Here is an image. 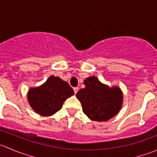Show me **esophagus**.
<instances>
[{
  "label": "esophagus",
  "instance_id": "1",
  "mask_svg": "<svg viewBox=\"0 0 157 157\" xmlns=\"http://www.w3.org/2000/svg\"><path fill=\"white\" fill-rule=\"evenodd\" d=\"M74 93H77V91H78V87H74Z\"/></svg>",
  "mask_w": 157,
  "mask_h": 157
}]
</instances>
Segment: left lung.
<instances>
[{
	"label": "left lung",
	"instance_id": "1",
	"mask_svg": "<svg viewBox=\"0 0 157 157\" xmlns=\"http://www.w3.org/2000/svg\"><path fill=\"white\" fill-rule=\"evenodd\" d=\"M83 83L85 88L79 90L76 96L90 119L105 121L118 113L123 98L119 88H109L94 76L86 78Z\"/></svg>",
	"mask_w": 157,
	"mask_h": 157
}]
</instances>
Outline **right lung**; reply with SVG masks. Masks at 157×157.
I'll return each mask as SVG.
<instances>
[{
  "label": "right lung",
  "instance_id": "right-lung-1",
  "mask_svg": "<svg viewBox=\"0 0 157 157\" xmlns=\"http://www.w3.org/2000/svg\"><path fill=\"white\" fill-rule=\"evenodd\" d=\"M72 95L74 90L67 82L52 76L43 85L29 90L28 100L35 112L48 116L59 111L64 101Z\"/></svg>",
  "mask_w": 157,
  "mask_h": 157
}]
</instances>
